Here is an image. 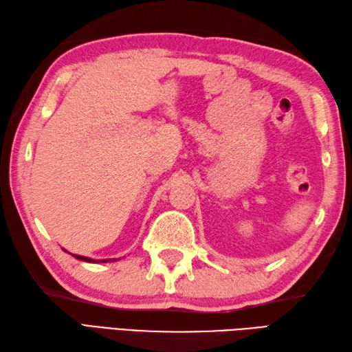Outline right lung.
I'll return each mask as SVG.
<instances>
[{
	"mask_svg": "<svg viewBox=\"0 0 352 352\" xmlns=\"http://www.w3.org/2000/svg\"><path fill=\"white\" fill-rule=\"evenodd\" d=\"M72 254V253H70ZM74 257H76V259L80 261H85V262H93V263H98V262H110V261H116V259H102V261H98V259H90V257H84V256H80V254H72Z\"/></svg>",
	"mask_w": 352,
	"mask_h": 352,
	"instance_id": "add662e5",
	"label": "right lung"
}]
</instances>
